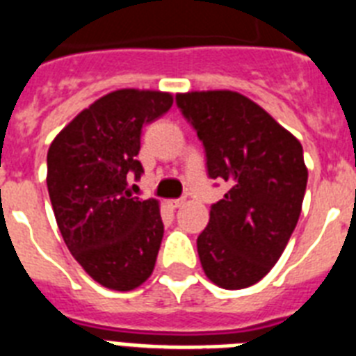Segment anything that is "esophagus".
Wrapping results in <instances>:
<instances>
[{"mask_svg":"<svg viewBox=\"0 0 356 356\" xmlns=\"http://www.w3.org/2000/svg\"><path fill=\"white\" fill-rule=\"evenodd\" d=\"M183 204H184L183 197H181V199H170V201H168L170 208H179V207H183Z\"/></svg>","mask_w":356,"mask_h":356,"instance_id":"1","label":"esophagus"}]
</instances>
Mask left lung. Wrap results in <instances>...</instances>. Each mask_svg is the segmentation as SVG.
Masks as SVG:
<instances>
[{
    "mask_svg": "<svg viewBox=\"0 0 356 356\" xmlns=\"http://www.w3.org/2000/svg\"><path fill=\"white\" fill-rule=\"evenodd\" d=\"M175 102L203 143L208 177L230 184L197 238L204 274L223 289L250 287L276 265L298 223L307 186L302 144L234 91Z\"/></svg>",
    "mask_w": 356,
    "mask_h": 356,
    "instance_id": "1",
    "label": "left lung"
}]
</instances>
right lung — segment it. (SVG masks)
Returning <instances> with one entry per match:
<instances>
[{
  "instance_id": "right-lung-1",
  "label": "right lung",
  "mask_w": 356,
  "mask_h": 356,
  "mask_svg": "<svg viewBox=\"0 0 356 356\" xmlns=\"http://www.w3.org/2000/svg\"><path fill=\"white\" fill-rule=\"evenodd\" d=\"M173 98L161 91L120 89L98 98L73 118L47 153V190L62 238L100 285L131 291L152 276L164 225L155 199L140 201L129 177L140 135L168 113Z\"/></svg>"
}]
</instances>
